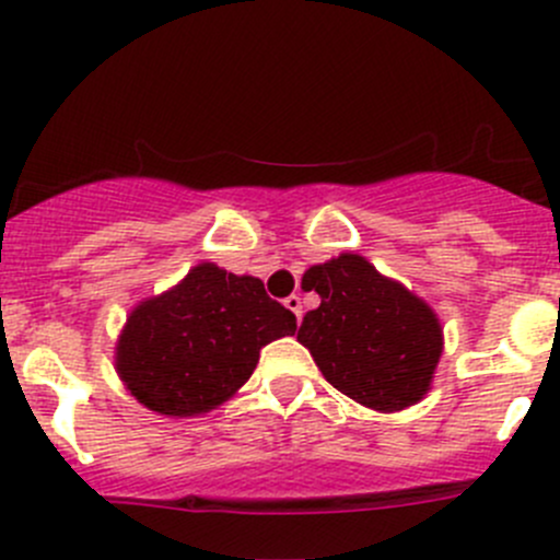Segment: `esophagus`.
<instances>
[{"label":"esophagus","mask_w":560,"mask_h":560,"mask_svg":"<svg viewBox=\"0 0 560 560\" xmlns=\"http://www.w3.org/2000/svg\"><path fill=\"white\" fill-rule=\"evenodd\" d=\"M285 307H288V310H291V313H293V315H296V318H299V320H302V299H299V296H296V293H291V296H288V299H285Z\"/></svg>","instance_id":"obj_1"}]
</instances>
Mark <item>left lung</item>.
Here are the masks:
<instances>
[{
  "mask_svg": "<svg viewBox=\"0 0 560 560\" xmlns=\"http://www.w3.org/2000/svg\"><path fill=\"white\" fill-rule=\"evenodd\" d=\"M302 285L320 304L304 315L296 340L337 392L384 413L428 395L444 331L424 299L353 253L310 267Z\"/></svg>",
  "mask_w": 560,
  "mask_h": 560,
  "instance_id": "left-lung-1",
  "label": "left lung"
}]
</instances>
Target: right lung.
<instances>
[{
	"instance_id": "obj_1",
	"label": "right lung",
	"mask_w": 560,
	"mask_h": 560,
	"mask_svg": "<svg viewBox=\"0 0 560 560\" xmlns=\"http://www.w3.org/2000/svg\"><path fill=\"white\" fill-rule=\"evenodd\" d=\"M293 331L296 315L269 299L261 280L198 264L127 315L116 373L149 411L198 417L250 378L267 342Z\"/></svg>"
}]
</instances>
